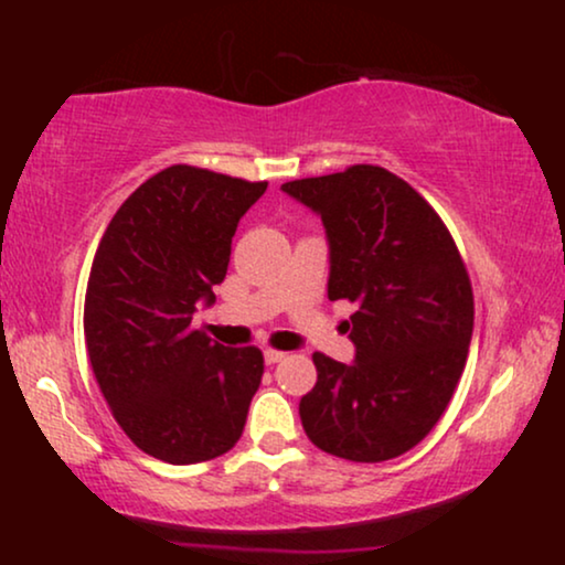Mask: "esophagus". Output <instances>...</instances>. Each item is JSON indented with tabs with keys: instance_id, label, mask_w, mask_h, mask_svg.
I'll use <instances>...</instances> for the list:
<instances>
[{
	"instance_id": "34e87169",
	"label": "esophagus",
	"mask_w": 565,
	"mask_h": 565,
	"mask_svg": "<svg viewBox=\"0 0 565 565\" xmlns=\"http://www.w3.org/2000/svg\"><path fill=\"white\" fill-rule=\"evenodd\" d=\"M263 359H265V364H270V366H274V364H281V361L284 359H287V353H281V350H265V353H263Z\"/></svg>"
}]
</instances>
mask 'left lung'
Here are the masks:
<instances>
[{"label":"left lung","mask_w":565,"mask_h":565,"mask_svg":"<svg viewBox=\"0 0 565 565\" xmlns=\"http://www.w3.org/2000/svg\"><path fill=\"white\" fill-rule=\"evenodd\" d=\"M321 217L329 300L350 316L353 364L313 353V391L300 419L321 451L385 462L436 427L462 377L472 337V289L451 233L398 174L372 164L284 183Z\"/></svg>","instance_id":"obj_1"}]
</instances>
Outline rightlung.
<instances>
[{
    "label": "right lung",
    "instance_id": "right-lung-1",
    "mask_svg": "<svg viewBox=\"0 0 565 565\" xmlns=\"http://www.w3.org/2000/svg\"><path fill=\"white\" fill-rule=\"evenodd\" d=\"M268 183L174 164L119 206L89 270L84 340L116 423L170 465L215 459L242 438L263 380L257 348L193 329L215 302L238 220Z\"/></svg>",
    "mask_w": 565,
    "mask_h": 565
}]
</instances>
